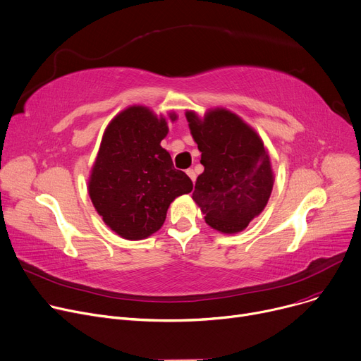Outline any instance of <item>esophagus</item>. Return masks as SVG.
<instances>
[{
	"instance_id": "1",
	"label": "esophagus",
	"mask_w": 361,
	"mask_h": 361,
	"mask_svg": "<svg viewBox=\"0 0 361 361\" xmlns=\"http://www.w3.org/2000/svg\"><path fill=\"white\" fill-rule=\"evenodd\" d=\"M185 173H187V176L191 178V181H193V184H195V181H196V173H195L193 170H187Z\"/></svg>"
}]
</instances>
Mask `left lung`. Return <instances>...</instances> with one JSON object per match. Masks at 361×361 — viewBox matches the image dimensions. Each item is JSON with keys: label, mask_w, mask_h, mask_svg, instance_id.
I'll list each match as a JSON object with an SVG mask.
<instances>
[{"label": "left lung", "mask_w": 361, "mask_h": 361, "mask_svg": "<svg viewBox=\"0 0 361 361\" xmlns=\"http://www.w3.org/2000/svg\"><path fill=\"white\" fill-rule=\"evenodd\" d=\"M185 117L204 166L193 200L213 229L224 233L245 229L266 207L273 190L270 157L262 140L225 109L209 111L203 120L193 111Z\"/></svg>", "instance_id": "left-lung-1"}]
</instances>
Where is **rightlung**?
Here are the masks:
<instances>
[{"label":"right lung","instance_id":"1","mask_svg":"<svg viewBox=\"0 0 361 361\" xmlns=\"http://www.w3.org/2000/svg\"><path fill=\"white\" fill-rule=\"evenodd\" d=\"M166 133L165 118L142 106L117 114L104 132L88 193L103 221L126 239L157 232L170 203L193 190L190 177L176 170L161 147Z\"/></svg>","mask_w":361,"mask_h":361}]
</instances>
